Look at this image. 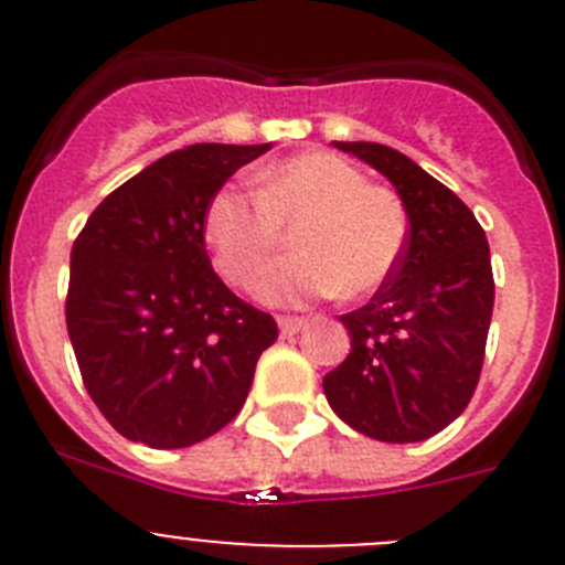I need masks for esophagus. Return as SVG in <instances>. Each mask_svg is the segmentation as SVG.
I'll return each mask as SVG.
<instances>
[{"mask_svg": "<svg viewBox=\"0 0 565 565\" xmlns=\"http://www.w3.org/2000/svg\"><path fill=\"white\" fill-rule=\"evenodd\" d=\"M277 322H279V333H282V337H294V333H299L302 328L308 326L306 317H279Z\"/></svg>", "mask_w": 565, "mask_h": 565, "instance_id": "esophagus-1", "label": "esophagus"}]
</instances>
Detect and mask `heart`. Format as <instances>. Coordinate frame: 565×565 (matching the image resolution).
<instances>
[{
	"label": "heart",
	"mask_w": 565,
	"mask_h": 565,
	"mask_svg": "<svg viewBox=\"0 0 565 565\" xmlns=\"http://www.w3.org/2000/svg\"><path fill=\"white\" fill-rule=\"evenodd\" d=\"M254 183L257 194L223 186L206 209V239L226 279L248 286L294 226L297 257L254 286L271 306L333 294L371 297L396 274L407 248V209L391 189L367 186L353 163L331 152H306L263 169Z\"/></svg>",
	"instance_id": "heart-1"
}]
</instances>
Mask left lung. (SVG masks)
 <instances>
[{"label": "left lung", "mask_w": 565, "mask_h": 565, "mask_svg": "<svg viewBox=\"0 0 565 565\" xmlns=\"http://www.w3.org/2000/svg\"><path fill=\"white\" fill-rule=\"evenodd\" d=\"M382 172L407 209V248L367 306L344 313L351 353L322 379L331 411L362 436L411 444L456 422L476 393L495 306L476 214L384 143L333 141Z\"/></svg>", "instance_id": "1"}]
</instances>
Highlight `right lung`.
<instances>
[{
  "label": "right lung",
  "mask_w": 565,
  "mask_h": 565,
  "mask_svg": "<svg viewBox=\"0 0 565 565\" xmlns=\"http://www.w3.org/2000/svg\"><path fill=\"white\" fill-rule=\"evenodd\" d=\"M271 143H192L129 178L70 254L67 333L89 398L115 430L181 450L246 404L271 313L226 288L206 254V209Z\"/></svg>",
  "instance_id": "add662e5"
}]
</instances>
